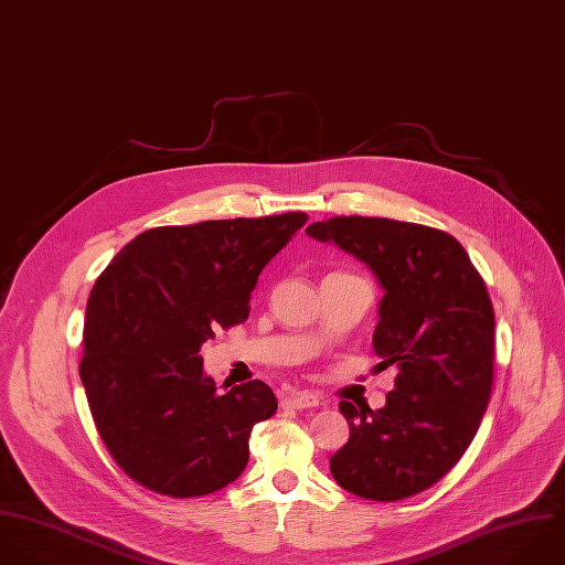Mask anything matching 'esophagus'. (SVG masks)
<instances>
[{
	"mask_svg": "<svg viewBox=\"0 0 565 565\" xmlns=\"http://www.w3.org/2000/svg\"><path fill=\"white\" fill-rule=\"evenodd\" d=\"M284 406H290V408H317L323 404V399L317 395V393H310V391H301V393H290L281 399Z\"/></svg>",
	"mask_w": 565,
	"mask_h": 565,
	"instance_id": "34e87169",
	"label": "esophagus"
}]
</instances>
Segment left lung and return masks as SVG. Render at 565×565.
<instances>
[{
    "instance_id": "left-lung-1",
    "label": "left lung",
    "mask_w": 565,
    "mask_h": 565,
    "mask_svg": "<svg viewBox=\"0 0 565 565\" xmlns=\"http://www.w3.org/2000/svg\"><path fill=\"white\" fill-rule=\"evenodd\" d=\"M362 259L384 297L373 334L395 366L386 406L340 402L349 441L330 458L340 487L395 502L439 482L473 441L493 388V306L450 233L391 218L334 216L306 228Z\"/></svg>"
}]
</instances>
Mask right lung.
Wrapping results in <instances>:
<instances>
[{
	"mask_svg": "<svg viewBox=\"0 0 565 565\" xmlns=\"http://www.w3.org/2000/svg\"><path fill=\"white\" fill-rule=\"evenodd\" d=\"M308 214L154 226L98 277L85 315L81 380L115 462L141 487L207 495L248 462V437L277 411L262 380L221 395L201 344L248 319L262 268Z\"/></svg>",
	"mask_w": 565,
	"mask_h": 565,
	"instance_id": "right-lung-1",
	"label": "right lung"
}]
</instances>
